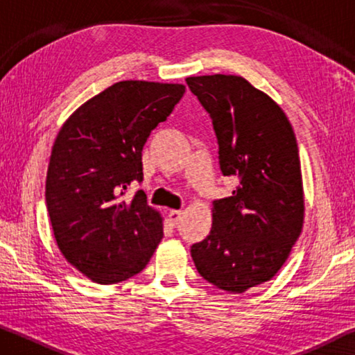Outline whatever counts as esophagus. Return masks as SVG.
<instances>
[{"mask_svg":"<svg viewBox=\"0 0 355 355\" xmlns=\"http://www.w3.org/2000/svg\"><path fill=\"white\" fill-rule=\"evenodd\" d=\"M182 214H183L182 209H171V211H169V220L172 222L173 225H175V224H178V220H180V218H182Z\"/></svg>","mask_w":355,"mask_h":355,"instance_id":"1","label":"esophagus"}]
</instances>
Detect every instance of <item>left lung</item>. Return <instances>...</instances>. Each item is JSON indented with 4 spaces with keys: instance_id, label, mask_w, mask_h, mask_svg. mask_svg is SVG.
<instances>
[{
    "instance_id": "1",
    "label": "left lung",
    "mask_w": 355,
    "mask_h": 355,
    "mask_svg": "<svg viewBox=\"0 0 355 355\" xmlns=\"http://www.w3.org/2000/svg\"><path fill=\"white\" fill-rule=\"evenodd\" d=\"M213 120L219 166L239 184L213 202L209 235L191 245L197 271L219 290L271 280L302 232L304 191L296 136L282 107L241 76H189Z\"/></svg>"
}]
</instances>
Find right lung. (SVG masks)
<instances>
[{
    "instance_id": "1",
    "label": "right lung",
    "mask_w": 355,
    "mask_h": 355,
    "mask_svg": "<svg viewBox=\"0 0 355 355\" xmlns=\"http://www.w3.org/2000/svg\"><path fill=\"white\" fill-rule=\"evenodd\" d=\"M183 84L120 81L71 114L51 150L45 200L59 250L92 282L110 285L141 272L163 238V219L147 205L142 148L171 116Z\"/></svg>"
}]
</instances>
